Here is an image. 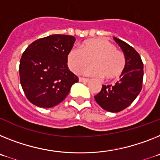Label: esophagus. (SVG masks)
I'll list each match as a JSON object with an SVG mask.
<instances>
[{
  "label": "esophagus",
  "mask_w": 160,
  "mask_h": 160,
  "mask_svg": "<svg viewBox=\"0 0 160 160\" xmlns=\"http://www.w3.org/2000/svg\"><path fill=\"white\" fill-rule=\"evenodd\" d=\"M80 82H83V83H88V82L90 81L89 79H87V78H84V77H80Z\"/></svg>",
  "instance_id": "obj_1"
}]
</instances>
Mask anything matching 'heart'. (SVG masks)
<instances>
[{
	"label": "heart",
	"mask_w": 160,
	"mask_h": 160,
	"mask_svg": "<svg viewBox=\"0 0 160 160\" xmlns=\"http://www.w3.org/2000/svg\"><path fill=\"white\" fill-rule=\"evenodd\" d=\"M80 48L73 47L67 55V64L75 74H80L91 63L93 66L85 73L91 76H103L107 80L118 78L126 67L123 52L108 40L91 38L84 41Z\"/></svg>",
	"instance_id": "b5f03b06"
}]
</instances>
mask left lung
<instances>
[{
	"label": "left lung",
	"mask_w": 160,
	"mask_h": 160,
	"mask_svg": "<svg viewBox=\"0 0 160 160\" xmlns=\"http://www.w3.org/2000/svg\"><path fill=\"white\" fill-rule=\"evenodd\" d=\"M113 39L122 48L126 57V67L121 79L115 84L102 85L94 97L96 101L105 110L118 113L129 106L138 97L142 87L143 63L134 48L118 38Z\"/></svg>",
	"instance_id": "8db88e82"
}]
</instances>
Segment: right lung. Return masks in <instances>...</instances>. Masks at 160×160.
I'll list each match as a JSON object with an SVG mask.
<instances>
[{
  "instance_id": "add662e5",
  "label": "right lung",
  "mask_w": 160,
  "mask_h": 160,
  "mask_svg": "<svg viewBox=\"0 0 160 160\" xmlns=\"http://www.w3.org/2000/svg\"><path fill=\"white\" fill-rule=\"evenodd\" d=\"M76 38L53 34L35 40L23 52L20 83L26 98L41 108H51L65 99L79 78L68 69L67 55Z\"/></svg>"
}]
</instances>
